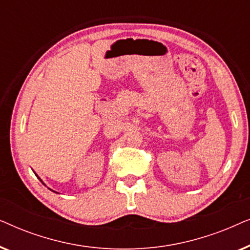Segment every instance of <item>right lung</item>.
Here are the masks:
<instances>
[{
  "label": "right lung",
  "mask_w": 250,
  "mask_h": 250,
  "mask_svg": "<svg viewBox=\"0 0 250 250\" xmlns=\"http://www.w3.org/2000/svg\"><path fill=\"white\" fill-rule=\"evenodd\" d=\"M33 172H34V170H33ZM35 175H36V174H35ZM36 176H37V175H36ZM37 177H39V176H37ZM39 179H40V177H39ZM40 181H41V182H42V183L44 184V186H45V183H44L42 180H41V179H40ZM50 190H51V189H50ZM51 191H53V190H51ZM53 192H56V191H53ZM56 193H58V192H56Z\"/></svg>",
  "instance_id": "obj_1"
}]
</instances>
